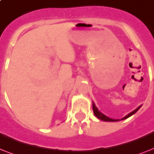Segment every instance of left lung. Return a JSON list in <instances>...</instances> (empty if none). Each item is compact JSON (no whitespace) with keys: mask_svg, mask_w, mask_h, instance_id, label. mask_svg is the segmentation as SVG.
Instances as JSON below:
<instances>
[{"mask_svg":"<svg viewBox=\"0 0 154 154\" xmlns=\"http://www.w3.org/2000/svg\"><path fill=\"white\" fill-rule=\"evenodd\" d=\"M140 107H141V106L140 107H138L137 109H135L134 111H133L132 112H131L130 114H128L127 116H125L124 118L122 119H127V118H129L130 116H131L132 115H134V114L135 113V112H138V110L139 109ZM92 108H93V112H94V115L96 116H97V118L100 119H101V120H103V121H107V122H115V121H118V119H111V118H108L107 116H104L103 114L101 113L100 112H99L98 109L97 108V107L95 106L94 103H92Z\"/></svg>","mask_w":154,"mask_h":154,"instance_id":"1","label":"left lung"}]
</instances>
